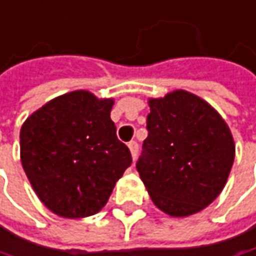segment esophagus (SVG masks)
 Masks as SVG:
<instances>
[{
	"instance_id": "obj_1",
	"label": "esophagus",
	"mask_w": 256,
	"mask_h": 256,
	"mask_svg": "<svg viewBox=\"0 0 256 256\" xmlns=\"http://www.w3.org/2000/svg\"><path fill=\"white\" fill-rule=\"evenodd\" d=\"M128 150H130V154H132V160L134 161L136 158H138V152H139V145H138V142H134V140H132V142H128Z\"/></svg>"
}]
</instances>
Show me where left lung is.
<instances>
[{
	"mask_svg": "<svg viewBox=\"0 0 256 256\" xmlns=\"http://www.w3.org/2000/svg\"><path fill=\"white\" fill-rule=\"evenodd\" d=\"M148 105L140 180L160 211L194 216L227 183L236 154L232 130L212 105L184 89L148 98Z\"/></svg>",
	"mask_w": 256,
	"mask_h": 256,
	"instance_id": "left-lung-1",
	"label": "left lung"
}]
</instances>
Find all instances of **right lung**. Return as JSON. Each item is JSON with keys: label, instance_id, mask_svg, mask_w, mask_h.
Here are the masks:
<instances>
[{"label": "right lung", "instance_id": "add662e5", "mask_svg": "<svg viewBox=\"0 0 256 256\" xmlns=\"http://www.w3.org/2000/svg\"><path fill=\"white\" fill-rule=\"evenodd\" d=\"M114 98L79 89L34 111L20 128V161L40 202L62 218L100 212L132 164L110 117Z\"/></svg>", "mask_w": 256, "mask_h": 256}]
</instances>
